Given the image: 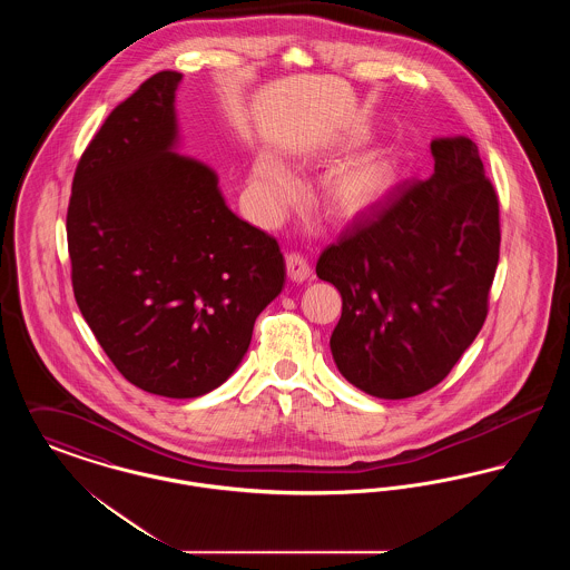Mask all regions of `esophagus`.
I'll return each instance as SVG.
<instances>
[{"label": "esophagus", "mask_w": 570, "mask_h": 570, "mask_svg": "<svg viewBox=\"0 0 570 570\" xmlns=\"http://www.w3.org/2000/svg\"><path fill=\"white\" fill-rule=\"evenodd\" d=\"M286 272L293 282H305L312 273V267H309L307 258H303L297 252H291L286 256Z\"/></svg>", "instance_id": "obj_1"}]
</instances>
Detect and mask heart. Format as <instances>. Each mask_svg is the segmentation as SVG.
<instances>
[{"label": "heart", "mask_w": 570, "mask_h": 570, "mask_svg": "<svg viewBox=\"0 0 570 570\" xmlns=\"http://www.w3.org/2000/svg\"><path fill=\"white\" fill-rule=\"evenodd\" d=\"M395 186V164L386 156H370L344 168L328 188L333 207L342 216H358L374 207ZM254 188L265 217L277 216L293 194V177L273 158H263L254 168Z\"/></svg>", "instance_id": "1"}]
</instances>
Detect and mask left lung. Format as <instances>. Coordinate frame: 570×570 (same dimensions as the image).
Returning a JSON list of instances; mask_svg holds the SVG:
<instances>
[{
	"mask_svg": "<svg viewBox=\"0 0 570 570\" xmlns=\"http://www.w3.org/2000/svg\"><path fill=\"white\" fill-rule=\"evenodd\" d=\"M434 175L404 184L316 263L342 295L331 353L342 376L382 400L449 376L488 318L500 207L479 147L432 140Z\"/></svg>",
	"mask_w": 570,
	"mask_h": 570,
	"instance_id": "left-lung-1",
	"label": "left lung"
}]
</instances>
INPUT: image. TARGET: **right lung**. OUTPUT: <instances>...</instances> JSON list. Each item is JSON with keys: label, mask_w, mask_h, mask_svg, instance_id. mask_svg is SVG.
<instances>
[{"label": "right lung", "mask_w": 570, "mask_h": 570, "mask_svg": "<svg viewBox=\"0 0 570 570\" xmlns=\"http://www.w3.org/2000/svg\"><path fill=\"white\" fill-rule=\"evenodd\" d=\"M179 81L158 72L110 110L77 166L66 230L75 298L112 365L188 400L237 370L286 265L226 207L216 173L175 154Z\"/></svg>", "instance_id": "1"}]
</instances>
